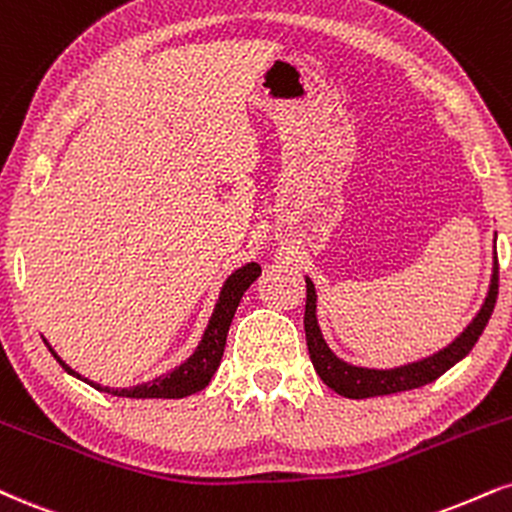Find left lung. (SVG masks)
Wrapping results in <instances>:
<instances>
[{"label": "left lung", "mask_w": 512, "mask_h": 512, "mask_svg": "<svg viewBox=\"0 0 512 512\" xmlns=\"http://www.w3.org/2000/svg\"><path fill=\"white\" fill-rule=\"evenodd\" d=\"M305 283H307L305 338H307V350H310L312 365H315L317 374L322 377V381L331 391H336L338 396L360 400V398H372V396H389V393L420 389L424 384H432V381L439 379L443 372H448L453 365H458V362L470 353L474 343H477L479 336H482L491 312H494L496 295H498V260L494 255L489 291H486L484 303L479 307L477 315L472 317V322L467 324L465 329L460 331L451 343H448V346L439 348L432 355H424L420 360L405 362V365H396V367H360V365H353V362H346L343 357H338L334 350H331L329 343H326L322 326H319L315 283H312L310 276H305Z\"/></svg>", "instance_id": "left-lung-1"}]
</instances>
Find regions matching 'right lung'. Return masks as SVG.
<instances>
[{
	"label": "right lung",
	"instance_id": "add662e5",
	"mask_svg": "<svg viewBox=\"0 0 512 512\" xmlns=\"http://www.w3.org/2000/svg\"><path fill=\"white\" fill-rule=\"evenodd\" d=\"M262 274V267L257 262H248L243 267H238L236 272H231L226 276V281L221 283L217 303H214L212 315H209V322L202 331L200 343H197L193 353H190L181 365L169 369L166 374H159V377L145 381V384H135L128 386V389H114V386H102L97 381H90L85 377H80L76 369L66 365L64 360L57 355V350L47 343L49 353L57 357V362L71 377H76L85 384H90L92 389L102 391V393H112V396L119 398H186L193 396V393L202 391L205 386L212 381L214 372L221 365V355H224L226 348V336H229V326L233 322V315H236L240 298L243 293L248 291L252 283L257 281V276Z\"/></svg>",
	"mask_w": 512,
	"mask_h": 512
}]
</instances>
